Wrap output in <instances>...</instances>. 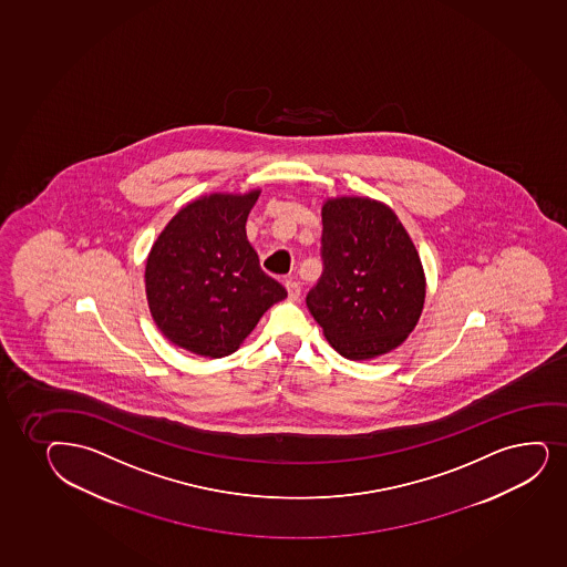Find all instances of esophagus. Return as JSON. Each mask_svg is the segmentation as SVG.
Returning <instances> with one entry per match:
<instances>
[{
    "instance_id": "esophagus-1",
    "label": "esophagus",
    "mask_w": 567,
    "mask_h": 567,
    "mask_svg": "<svg viewBox=\"0 0 567 567\" xmlns=\"http://www.w3.org/2000/svg\"><path fill=\"white\" fill-rule=\"evenodd\" d=\"M286 289H287V295H289V299L299 300V297H300L299 281H295L293 278H289V280H286Z\"/></svg>"
}]
</instances>
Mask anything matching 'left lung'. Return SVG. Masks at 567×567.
Listing matches in <instances>:
<instances>
[{
    "instance_id": "1",
    "label": "left lung",
    "mask_w": 567,
    "mask_h": 567,
    "mask_svg": "<svg viewBox=\"0 0 567 567\" xmlns=\"http://www.w3.org/2000/svg\"><path fill=\"white\" fill-rule=\"evenodd\" d=\"M323 272L307 307L346 359L378 358L403 344L425 300L422 260L385 204L329 198L323 208Z\"/></svg>"
}]
</instances>
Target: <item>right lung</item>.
Here are the masks:
<instances>
[{
	"instance_id": "1",
	"label": "right lung",
	"mask_w": 567,
	"mask_h": 567,
	"mask_svg": "<svg viewBox=\"0 0 567 567\" xmlns=\"http://www.w3.org/2000/svg\"><path fill=\"white\" fill-rule=\"evenodd\" d=\"M260 190L203 196L179 209L151 248L145 293L172 344L204 358L240 348L286 287L262 272L246 236Z\"/></svg>"
}]
</instances>
